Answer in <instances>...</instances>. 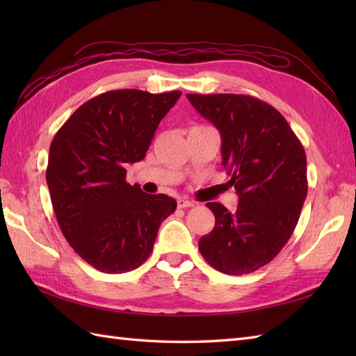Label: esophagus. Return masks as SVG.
<instances>
[{
    "label": "esophagus",
    "mask_w": 356,
    "mask_h": 356,
    "mask_svg": "<svg viewBox=\"0 0 356 356\" xmlns=\"http://www.w3.org/2000/svg\"><path fill=\"white\" fill-rule=\"evenodd\" d=\"M194 205H195V203L191 202V200H188V199H179L177 200V207L179 208H191Z\"/></svg>",
    "instance_id": "obj_1"
}]
</instances>
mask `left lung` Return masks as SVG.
Wrapping results in <instances>:
<instances>
[{
    "mask_svg": "<svg viewBox=\"0 0 356 356\" xmlns=\"http://www.w3.org/2000/svg\"><path fill=\"white\" fill-rule=\"evenodd\" d=\"M222 136V165L238 208L207 207L214 229L199 241L211 266L228 275L260 269L291 238L307 195L306 153L282 113L249 95H186Z\"/></svg>",
    "mask_w": 356,
    "mask_h": 356,
    "instance_id": "obj_1",
    "label": "left lung"
}]
</instances>
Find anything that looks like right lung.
<instances>
[{"label": "right lung", "instance_id": "right-lung-1", "mask_svg": "<svg viewBox=\"0 0 356 356\" xmlns=\"http://www.w3.org/2000/svg\"><path fill=\"white\" fill-rule=\"evenodd\" d=\"M182 92L111 90L82 104L50 143L45 171L59 228L82 260L105 274L139 268L177 202L127 184Z\"/></svg>", "mask_w": 356, "mask_h": 356}]
</instances>
